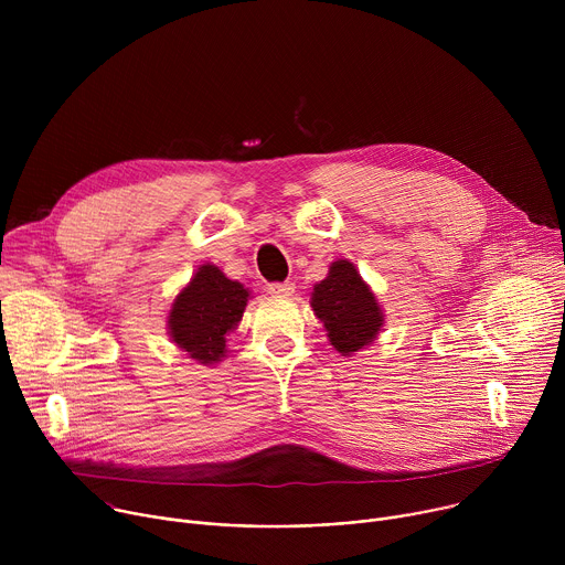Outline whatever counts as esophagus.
Returning a JSON list of instances; mask_svg holds the SVG:
<instances>
[{"label":"esophagus","instance_id":"esophagus-1","mask_svg":"<svg viewBox=\"0 0 565 565\" xmlns=\"http://www.w3.org/2000/svg\"><path fill=\"white\" fill-rule=\"evenodd\" d=\"M268 292L273 297H290L295 292V284L292 281H284V284H270Z\"/></svg>","mask_w":565,"mask_h":565}]
</instances>
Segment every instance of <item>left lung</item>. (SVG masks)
<instances>
[{
    "label": "left lung",
    "mask_w": 565,
    "mask_h": 565,
    "mask_svg": "<svg viewBox=\"0 0 565 565\" xmlns=\"http://www.w3.org/2000/svg\"><path fill=\"white\" fill-rule=\"evenodd\" d=\"M310 308L324 324L331 347L351 358L371 347L384 327V310L358 266L338 259L310 292Z\"/></svg>",
    "instance_id": "obj_1"
}]
</instances>
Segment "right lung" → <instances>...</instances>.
Wrapping results in <instances>:
<instances>
[{"label": "right lung", "instance_id": "1", "mask_svg": "<svg viewBox=\"0 0 565 565\" xmlns=\"http://www.w3.org/2000/svg\"><path fill=\"white\" fill-rule=\"evenodd\" d=\"M250 290L214 264L196 268L168 312L170 340L203 366L218 364L227 353V335L246 312Z\"/></svg>", "mask_w": 565, "mask_h": 565}]
</instances>
